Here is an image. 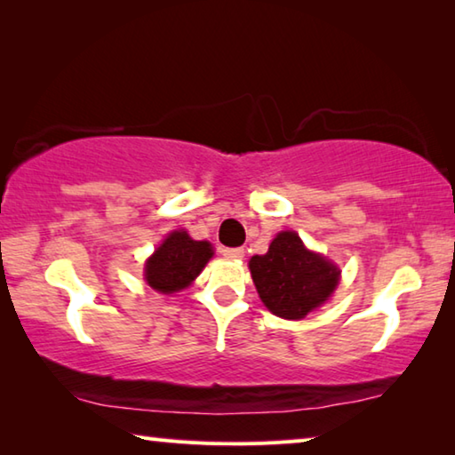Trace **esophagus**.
<instances>
[{
  "instance_id": "1",
  "label": "esophagus",
  "mask_w": 455,
  "mask_h": 455,
  "mask_svg": "<svg viewBox=\"0 0 455 455\" xmlns=\"http://www.w3.org/2000/svg\"><path fill=\"white\" fill-rule=\"evenodd\" d=\"M222 255L227 259H243L244 249H241V246H236V249H222Z\"/></svg>"
}]
</instances>
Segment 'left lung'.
<instances>
[{"label": "left lung", "instance_id": "left-lung-1", "mask_svg": "<svg viewBox=\"0 0 455 455\" xmlns=\"http://www.w3.org/2000/svg\"><path fill=\"white\" fill-rule=\"evenodd\" d=\"M249 267L260 301L283 319H303L327 301L339 283L337 268L307 251L292 230L276 235L267 255H255Z\"/></svg>", "mask_w": 455, "mask_h": 455}]
</instances>
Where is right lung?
I'll use <instances>...</instances> for the list:
<instances>
[{
	"mask_svg": "<svg viewBox=\"0 0 455 455\" xmlns=\"http://www.w3.org/2000/svg\"><path fill=\"white\" fill-rule=\"evenodd\" d=\"M211 257L209 243L192 241L184 230H174L148 259L144 276L152 289L168 295L188 287Z\"/></svg>",
	"mask_w": 455,
	"mask_h": 455,
	"instance_id": "obj_1",
	"label": "right lung"
}]
</instances>
